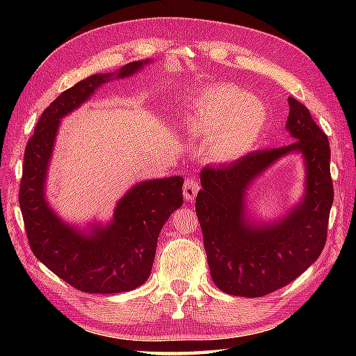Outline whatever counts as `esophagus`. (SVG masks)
Wrapping results in <instances>:
<instances>
[{"label": "esophagus", "mask_w": 356, "mask_h": 356, "mask_svg": "<svg viewBox=\"0 0 356 356\" xmlns=\"http://www.w3.org/2000/svg\"><path fill=\"white\" fill-rule=\"evenodd\" d=\"M199 182L195 179H186L184 185V197L185 200H194L195 195L199 193Z\"/></svg>", "instance_id": "obj_1"}]
</instances>
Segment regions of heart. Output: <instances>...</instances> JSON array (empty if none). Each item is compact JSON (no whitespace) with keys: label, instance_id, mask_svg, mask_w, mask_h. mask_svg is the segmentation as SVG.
I'll list each match as a JSON object with an SVG mask.
<instances>
[{"label":"heart","instance_id":"heart-1","mask_svg":"<svg viewBox=\"0 0 356 356\" xmlns=\"http://www.w3.org/2000/svg\"><path fill=\"white\" fill-rule=\"evenodd\" d=\"M191 134L209 139V151L218 161H236L252 149L266 125V108L260 99L234 84L200 90L182 110Z\"/></svg>","mask_w":356,"mask_h":356}]
</instances>
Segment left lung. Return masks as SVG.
I'll use <instances>...</instances> for the list:
<instances>
[{"label":"left lung","mask_w":356,"mask_h":356,"mask_svg":"<svg viewBox=\"0 0 356 356\" xmlns=\"http://www.w3.org/2000/svg\"><path fill=\"white\" fill-rule=\"evenodd\" d=\"M287 102L286 130L293 139L289 145L254 151L200 172L195 213L211 277L229 295L255 298L289 284L318 259L326 243L334 202L329 140L303 104L293 97ZM289 154L304 159V197L275 221H252L247 211L248 188Z\"/></svg>","instance_id":"1"}]
</instances>
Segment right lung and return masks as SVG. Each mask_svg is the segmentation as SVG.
Wrapping results in <instances>:
<instances>
[{
  "label": "right lung",
  "instance_id": "right-lung-1",
  "mask_svg": "<svg viewBox=\"0 0 356 356\" xmlns=\"http://www.w3.org/2000/svg\"><path fill=\"white\" fill-rule=\"evenodd\" d=\"M149 63L134 61L116 72L96 73L65 90L44 110L26 147L19 207L29 245L53 274L87 293L128 292L147 282L159 232L184 203V177L142 180L118 200L110 222L74 226L55 213L45 195L53 147L63 118L101 86L130 78Z\"/></svg>",
  "mask_w": 356,
  "mask_h": 356
}]
</instances>
